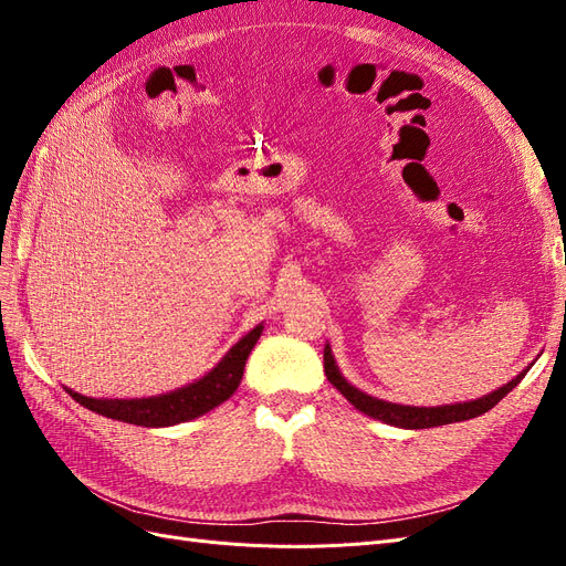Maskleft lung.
Returning a JSON list of instances; mask_svg holds the SVG:
<instances>
[{
  "mask_svg": "<svg viewBox=\"0 0 566 566\" xmlns=\"http://www.w3.org/2000/svg\"><path fill=\"white\" fill-rule=\"evenodd\" d=\"M323 368L325 375H328L331 385L345 397L354 408L364 410L366 416L370 418H378L387 424L394 427H406V430H427V427H439V424H451V422H460V420H470L486 413L495 403H499L507 391L515 389L524 375L528 373V368L524 373H520L515 380L503 385L501 389H495L482 399H474L468 403H453V406H437V408H418V406H401V403H389L382 399H375L370 394L356 389L354 385H349L345 378H342L337 366H335V358L331 354V347L325 345L323 349Z\"/></svg>",
  "mask_w": 566,
  "mask_h": 566,
  "instance_id": "1",
  "label": "left lung"
}]
</instances>
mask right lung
Returning <instances> with one entry per match:
<instances>
[{"label": "right lung", "mask_w": 566, "mask_h": 566, "mask_svg": "<svg viewBox=\"0 0 566 566\" xmlns=\"http://www.w3.org/2000/svg\"><path fill=\"white\" fill-rule=\"evenodd\" d=\"M262 335V325L250 331L231 352L221 358L217 368H212L198 382L175 389L169 394L150 399H90L82 394L67 389L71 397L84 408L94 410L98 416H106L119 422L142 424V427H169L177 422L193 420L202 413H208L221 401H227L231 394L241 385L243 368L252 347Z\"/></svg>", "instance_id": "1"}]
</instances>
